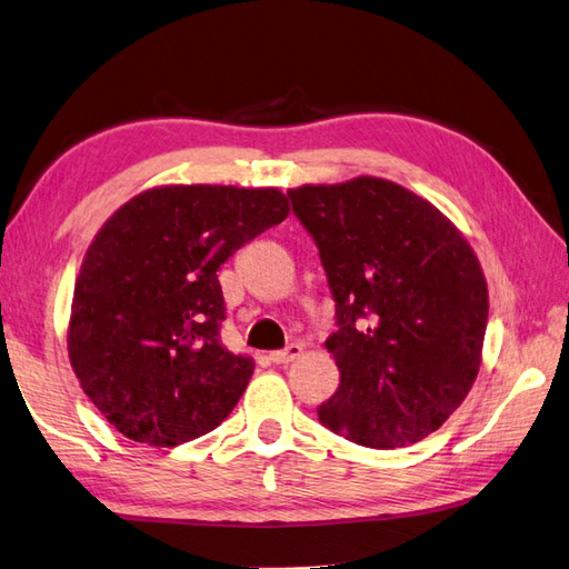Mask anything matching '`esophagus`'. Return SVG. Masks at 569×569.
<instances>
[{
  "label": "esophagus",
  "mask_w": 569,
  "mask_h": 569,
  "mask_svg": "<svg viewBox=\"0 0 569 569\" xmlns=\"http://www.w3.org/2000/svg\"><path fill=\"white\" fill-rule=\"evenodd\" d=\"M300 353H302V347H300V345H288V347H286V349H281V351H273V353L269 356V359H271V363L281 366V363L296 361Z\"/></svg>",
  "instance_id": "1"
}]
</instances>
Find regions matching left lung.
I'll return each mask as SVG.
<instances>
[{"label": "left lung", "mask_w": 569, "mask_h": 569, "mask_svg": "<svg viewBox=\"0 0 569 569\" xmlns=\"http://www.w3.org/2000/svg\"><path fill=\"white\" fill-rule=\"evenodd\" d=\"M288 198L337 308L325 347L341 382L317 417L368 448L421 441L480 371L490 298L478 257L439 208L400 183L359 177Z\"/></svg>", "instance_id": "1"}]
</instances>
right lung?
I'll return each instance as SVG.
<instances>
[{"instance_id":"1","label":"right lung","mask_w":569,"mask_h":569,"mask_svg":"<svg viewBox=\"0 0 569 569\" xmlns=\"http://www.w3.org/2000/svg\"><path fill=\"white\" fill-rule=\"evenodd\" d=\"M279 189L162 187L103 222L77 276L70 363L128 439L171 448L213 431L254 361L220 345L218 269L288 216Z\"/></svg>"}]
</instances>
